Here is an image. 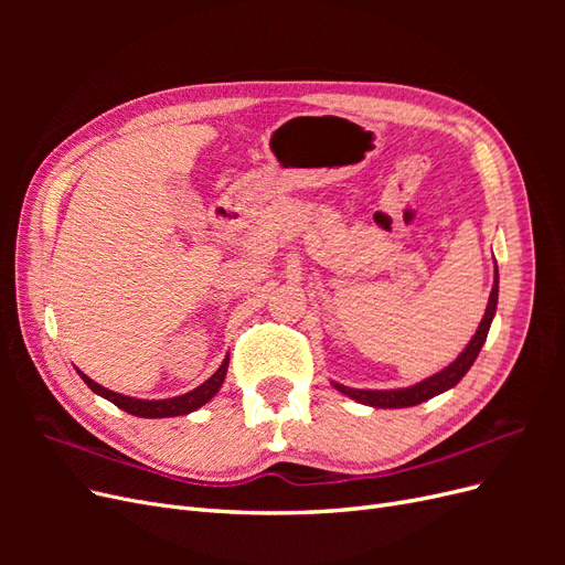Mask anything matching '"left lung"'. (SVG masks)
Listing matches in <instances>:
<instances>
[{"instance_id": "left-lung-1", "label": "left lung", "mask_w": 565, "mask_h": 565, "mask_svg": "<svg viewBox=\"0 0 565 565\" xmlns=\"http://www.w3.org/2000/svg\"><path fill=\"white\" fill-rule=\"evenodd\" d=\"M498 292H500V276H498V264H494V282L490 289V299H488L486 316H483L481 324H478V330L471 337L467 349L461 351L448 367H443L440 372L431 374V377H426V380H422L413 386H405V388H382V391L380 388H351V386H344L339 382H332V386L339 393H344V396L363 403V405H370V407H413V405H419L424 401L438 396V393H443V391L457 386L486 344L490 322L494 318V311H498Z\"/></svg>"}]
</instances>
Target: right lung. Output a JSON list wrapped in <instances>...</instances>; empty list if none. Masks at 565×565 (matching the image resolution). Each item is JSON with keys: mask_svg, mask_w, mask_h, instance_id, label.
Segmentation results:
<instances>
[{"mask_svg": "<svg viewBox=\"0 0 565 565\" xmlns=\"http://www.w3.org/2000/svg\"><path fill=\"white\" fill-rule=\"evenodd\" d=\"M79 372V370H77ZM226 372H228V355L224 358V363L218 365V370L212 374V377L200 384L198 388L183 393V396H177V398H162V401H143V398H131V396H122V393L117 391H110L106 386L96 384L92 377H87V374L79 372V377L84 380V384H87L94 393H98V396H104L106 401L115 403L119 409H125V413L134 415V417H146V419H162V417H179V415H188L193 413V409L202 407L204 403H210L221 384H224L226 380Z\"/></svg>", "mask_w": 565, "mask_h": 565, "instance_id": "1", "label": "right lung"}]
</instances>
